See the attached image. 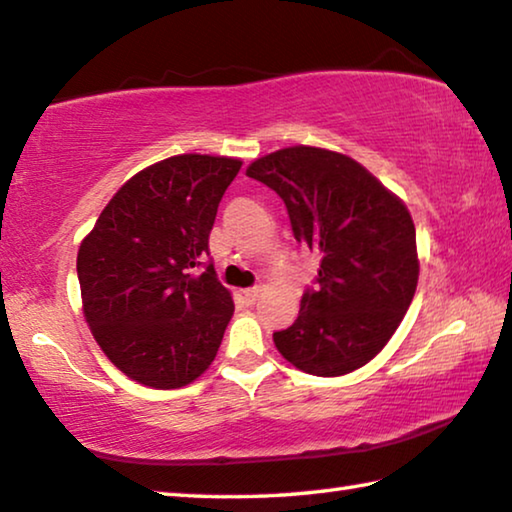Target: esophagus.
<instances>
[{
	"mask_svg": "<svg viewBox=\"0 0 512 512\" xmlns=\"http://www.w3.org/2000/svg\"><path fill=\"white\" fill-rule=\"evenodd\" d=\"M258 295H261V288H258V286H254V288H245V290H242V297H245V302H247V304H256Z\"/></svg>",
	"mask_w": 512,
	"mask_h": 512,
	"instance_id": "34e87169",
	"label": "esophagus"
}]
</instances>
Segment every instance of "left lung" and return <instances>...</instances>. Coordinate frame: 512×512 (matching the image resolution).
<instances>
[{"mask_svg":"<svg viewBox=\"0 0 512 512\" xmlns=\"http://www.w3.org/2000/svg\"><path fill=\"white\" fill-rule=\"evenodd\" d=\"M277 192L297 242L322 256L316 288L274 345L304 373L336 377L368 364L410 309L419 258L410 210L348 155L293 146L251 162Z\"/></svg>","mask_w":512,"mask_h":512,"instance_id":"left-lung-1","label":"left lung"}]
</instances>
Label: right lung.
<instances>
[{
  "label": "right lung",
  "mask_w": 512,
  "mask_h": 512,
  "mask_svg": "<svg viewBox=\"0 0 512 512\" xmlns=\"http://www.w3.org/2000/svg\"><path fill=\"white\" fill-rule=\"evenodd\" d=\"M240 167L233 157L196 153L157 162L114 194L84 238V318L130 380L180 389L215 359L233 300L206 261L208 238Z\"/></svg>",
  "instance_id": "1"
}]
</instances>
